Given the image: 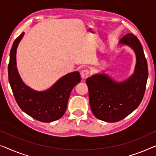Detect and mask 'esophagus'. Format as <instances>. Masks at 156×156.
<instances>
[{
    "instance_id": "1",
    "label": "esophagus",
    "mask_w": 156,
    "mask_h": 156,
    "mask_svg": "<svg viewBox=\"0 0 156 156\" xmlns=\"http://www.w3.org/2000/svg\"><path fill=\"white\" fill-rule=\"evenodd\" d=\"M89 74H90L89 70L85 69V70H83V71H81L80 75H81V77H82L83 79H85L87 77V76H89Z\"/></svg>"
}]
</instances>
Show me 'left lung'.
<instances>
[{
	"instance_id": "8db88e82",
	"label": "left lung",
	"mask_w": 156,
	"mask_h": 156,
	"mask_svg": "<svg viewBox=\"0 0 156 156\" xmlns=\"http://www.w3.org/2000/svg\"><path fill=\"white\" fill-rule=\"evenodd\" d=\"M120 43L130 46L136 53V66L133 76L120 83L105 74L86 80L91 110L96 118L107 122H119L139 107L148 76L147 61L139 39L130 33L123 37Z\"/></svg>"
}]
</instances>
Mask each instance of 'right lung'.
I'll list each match as a JSON object with an SVG mask.
<instances>
[{
  "instance_id": "obj_1",
  "label": "right lung",
  "mask_w": 156,
  "mask_h": 156,
  "mask_svg": "<svg viewBox=\"0 0 156 156\" xmlns=\"http://www.w3.org/2000/svg\"><path fill=\"white\" fill-rule=\"evenodd\" d=\"M23 36L24 32L17 37L10 50L8 71L13 95L22 110L31 117L41 122L56 121L64 115L71 92L81 80L80 73L67 74L44 92L34 91L26 86L16 67L17 47Z\"/></svg>"
}]
</instances>
